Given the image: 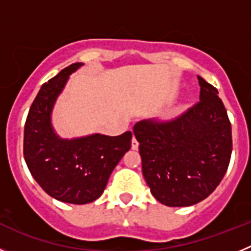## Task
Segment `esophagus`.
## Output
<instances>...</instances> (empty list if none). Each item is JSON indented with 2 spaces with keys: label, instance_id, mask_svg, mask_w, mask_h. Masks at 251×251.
Segmentation results:
<instances>
[{
  "label": "esophagus",
  "instance_id": "obj_1",
  "mask_svg": "<svg viewBox=\"0 0 251 251\" xmlns=\"http://www.w3.org/2000/svg\"><path fill=\"white\" fill-rule=\"evenodd\" d=\"M138 147H139L138 141L136 139V137H133L132 138V150H138Z\"/></svg>",
  "mask_w": 251,
  "mask_h": 251
}]
</instances>
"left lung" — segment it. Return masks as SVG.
<instances>
[{
  "instance_id": "8db88e82",
  "label": "left lung",
  "mask_w": 251,
  "mask_h": 251,
  "mask_svg": "<svg viewBox=\"0 0 251 251\" xmlns=\"http://www.w3.org/2000/svg\"><path fill=\"white\" fill-rule=\"evenodd\" d=\"M197 77L199 103L172 121H141L133 128L151 194L171 207L205 200L231 157V124L223 100L215 86Z\"/></svg>"
}]
</instances>
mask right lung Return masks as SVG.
I'll return each instance as SVG.
<instances>
[{
	"label": "right lung",
	"mask_w": 251,
	"mask_h": 251,
	"mask_svg": "<svg viewBox=\"0 0 251 251\" xmlns=\"http://www.w3.org/2000/svg\"><path fill=\"white\" fill-rule=\"evenodd\" d=\"M83 63L72 64L44 84L31 104L24 133V157L40 187L61 202L84 205L101 196L110 174L130 150L132 132L110 137L90 134L60 138L51 112L69 75Z\"/></svg>",
	"instance_id": "add662e5"
}]
</instances>
